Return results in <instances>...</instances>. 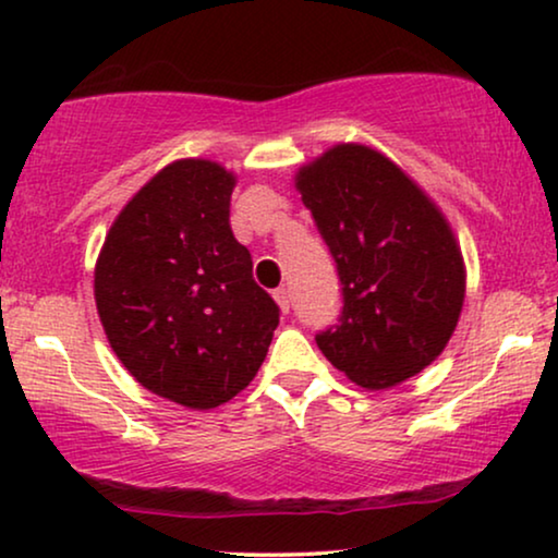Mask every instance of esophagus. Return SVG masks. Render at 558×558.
<instances>
[{
  "mask_svg": "<svg viewBox=\"0 0 558 558\" xmlns=\"http://www.w3.org/2000/svg\"><path fill=\"white\" fill-rule=\"evenodd\" d=\"M274 300H277L281 312H289V292H287V287L274 289Z\"/></svg>",
  "mask_w": 558,
  "mask_h": 558,
  "instance_id": "esophagus-1",
  "label": "esophagus"
}]
</instances>
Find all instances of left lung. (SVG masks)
Instances as JSON below:
<instances>
[{
    "mask_svg": "<svg viewBox=\"0 0 558 558\" xmlns=\"http://www.w3.org/2000/svg\"><path fill=\"white\" fill-rule=\"evenodd\" d=\"M338 269V323L315 335L335 368L388 388L426 368L452 338L464 264L429 197L378 151L338 144L296 174Z\"/></svg>",
    "mask_w": 558,
    "mask_h": 558,
    "instance_id": "left-lung-1",
    "label": "left lung"
}]
</instances>
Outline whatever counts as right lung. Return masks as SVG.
<instances>
[{
  "instance_id": "right-lung-1",
  "label": "right lung",
  "mask_w": 558,
  "mask_h": 558,
  "mask_svg": "<svg viewBox=\"0 0 558 558\" xmlns=\"http://www.w3.org/2000/svg\"><path fill=\"white\" fill-rule=\"evenodd\" d=\"M233 185L208 159L165 167L113 220L96 264L113 353L144 388L187 409L243 391L279 325L231 231Z\"/></svg>"
}]
</instances>
